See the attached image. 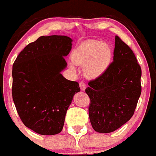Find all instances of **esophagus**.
<instances>
[{"mask_svg":"<svg viewBox=\"0 0 156 156\" xmlns=\"http://www.w3.org/2000/svg\"><path fill=\"white\" fill-rule=\"evenodd\" d=\"M79 86L81 88V90L84 91L85 89V88H86V84H85V81H81L79 82Z\"/></svg>","mask_w":156,"mask_h":156,"instance_id":"esophagus-1","label":"esophagus"}]
</instances>
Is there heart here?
Here are the masks:
<instances>
[{
    "instance_id": "b5f03b06",
    "label": "heart",
    "mask_w": 156,
    "mask_h": 156,
    "mask_svg": "<svg viewBox=\"0 0 156 156\" xmlns=\"http://www.w3.org/2000/svg\"><path fill=\"white\" fill-rule=\"evenodd\" d=\"M111 50L102 41L89 40L81 43L73 53L74 62L84 66L85 75L98 77L108 68L111 60Z\"/></svg>"
}]
</instances>
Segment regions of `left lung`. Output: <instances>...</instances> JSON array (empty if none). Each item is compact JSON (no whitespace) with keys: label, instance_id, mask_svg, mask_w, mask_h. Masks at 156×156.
Segmentation results:
<instances>
[{"label":"left lung","instance_id":"left-lung-1","mask_svg":"<svg viewBox=\"0 0 156 156\" xmlns=\"http://www.w3.org/2000/svg\"><path fill=\"white\" fill-rule=\"evenodd\" d=\"M141 68L132 50L115 36L113 61L100 76L88 82V115L99 133L120 128L134 113L141 93Z\"/></svg>","mask_w":156,"mask_h":156}]
</instances>
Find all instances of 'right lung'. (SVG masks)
Here are the masks:
<instances>
[{"instance_id":"1","label":"right lung","mask_w":156,"mask_h":156,"mask_svg":"<svg viewBox=\"0 0 156 156\" xmlns=\"http://www.w3.org/2000/svg\"><path fill=\"white\" fill-rule=\"evenodd\" d=\"M65 36H40L26 46L12 67V98L22 123L42 135H54L64 127L77 81L63 77L64 57L71 50Z\"/></svg>"}]
</instances>
